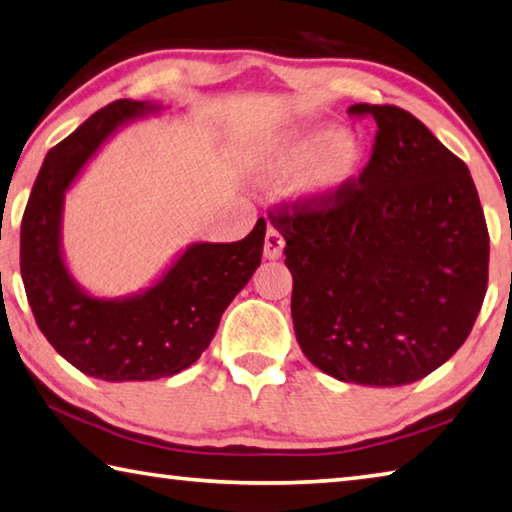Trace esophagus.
Listing matches in <instances>:
<instances>
[{
  "instance_id": "esophagus-1",
  "label": "esophagus",
  "mask_w": 512,
  "mask_h": 512,
  "mask_svg": "<svg viewBox=\"0 0 512 512\" xmlns=\"http://www.w3.org/2000/svg\"><path fill=\"white\" fill-rule=\"evenodd\" d=\"M284 253V237L275 226H268L266 241H264V257L266 259H280Z\"/></svg>"
}]
</instances>
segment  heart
<instances>
[{"label":"heart","instance_id":"b5f03b06","mask_svg":"<svg viewBox=\"0 0 512 512\" xmlns=\"http://www.w3.org/2000/svg\"><path fill=\"white\" fill-rule=\"evenodd\" d=\"M369 161L365 138L333 123H315L282 136L262 154L264 181L297 176V194L315 208H329L358 183Z\"/></svg>","mask_w":512,"mask_h":512}]
</instances>
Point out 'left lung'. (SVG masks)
Instances as JSON below:
<instances>
[{
    "label": "left lung",
    "mask_w": 512,
    "mask_h": 512,
    "mask_svg": "<svg viewBox=\"0 0 512 512\" xmlns=\"http://www.w3.org/2000/svg\"><path fill=\"white\" fill-rule=\"evenodd\" d=\"M376 120L371 161L329 208H280L300 349L324 374L401 387L454 356L488 286L490 239L468 165L394 105Z\"/></svg>",
    "instance_id": "1"
}]
</instances>
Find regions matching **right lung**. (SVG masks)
<instances>
[{"label": "right lung", "instance_id": "right-lung-1", "mask_svg": "<svg viewBox=\"0 0 512 512\" xmlns=\"http://www.w3.org/2000/svg\"><path fill=\"white\" fill-rule=\"evenodd\" d=\"M163 105L116 100L46 154L26 203L20 271L35 322L60 356L107 383L156 380L199 360L221 315L262 262L266 221L235 244L194 241L159 280L123 297H98L71 275L62 250L64 197L100 145Z\"/></svg>", "mask_w": 512, "mask_h": 512}]
</instances>
